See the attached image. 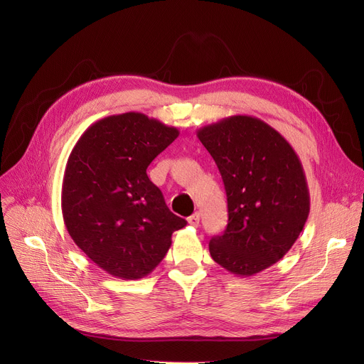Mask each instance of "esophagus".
Masks as SVG:
<instances>
[{
	"instance_id": "34e87169",
	"label": "esophagus",
	"mask_w": 364,
	"mask_h": 364,
	"mask_svg": "<svg viewBox=\"0 0 364 364\" xmlns=\"http://www.w3.org/2000/svg\"><path fill=\"white\" fill-rule=\"evenodd\" d=\"M187 221H188V224H190V225H195V227H198V225H199V221H200V215H199V213H195L193 215H190V217L187 218Z\"/></svg>"
}]
</instances>
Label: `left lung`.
<instances>
[{"label":"left lung","instance_id":"left-lung-1","mask_svg":"<svg viewBox=\"0 0 364 364\" xmlns=\"http://www.w3.org/2000/svg\"><path fill=\"white\" fill-rule=\"evenodd\" d=\"M198 139L220 169L228 208L209 252L227 272L254 276L286 255L309 218L301 161L282 134L247 114L205 125Z\"/></svg>","mask_w":364,"mask_h":364}]
</instances>
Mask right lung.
I'll return each instance as SVG.
<instances>
[{"instance_id": "add662e5", "label": "right lung", "mask_w": 364, "mask_h": 364, "mask_svg": "<svg viewBox=\"0 0 364 364\" xmlns=\"http://www.w3.org/2000/svg\"><path fill=\"white\" fill-rule=\"evenodd\" d=\"M178 129L144 113L94 122L72 149L62 186L65 225L80 250L124 280L155 270L187 221L169 211L147 166Z\"/></svg>"}]
</instances>
